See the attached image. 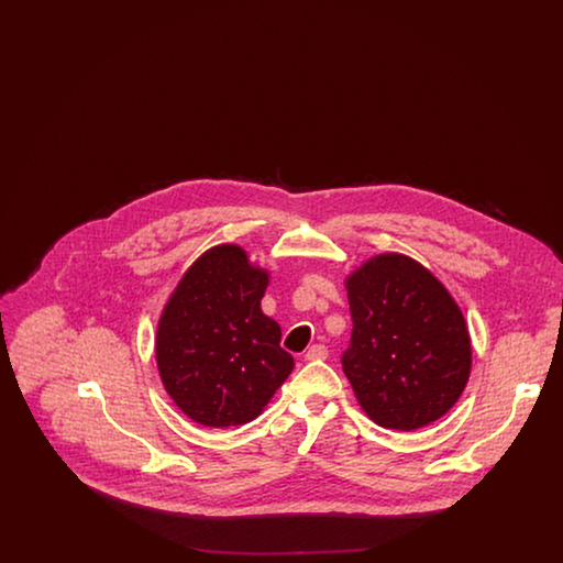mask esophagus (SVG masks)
Instances as JSON below:
<instances>
[{
  "label": "esophagus",
  "instance_id": "34e87169",
  "mask_svg": "<svg viewBox=\"0 0 563 563\" xmlns=\"http://www.w3.org/2000/svg\"><path fill=\"white\" fill-rule=\"evenodd\" d=\"M327 356H329V352H327V349H324L322 344L310 346V349L306 350V354H303L306 361H324Z\"/></svg>",
  "mask_w": 563,
  "mask_h": 563
}]
</instances>
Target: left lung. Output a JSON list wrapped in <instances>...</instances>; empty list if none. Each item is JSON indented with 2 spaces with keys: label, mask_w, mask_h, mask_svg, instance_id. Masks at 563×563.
<instances>
[{
  "label": "left lung",
  "mask_w": 563,
  "mask_h": 563,
  "mask_svg": "<svg viewBox=\"0 0 563 563\" xmlns=\"http://www.w3.org/2000/svg\"><path fill=\"white\" fill-rule=\"evenodd\" d=\"M344 287L352 338L342 365L367 418L395 430L443 418L473 367L468 324L448 287L402 253L369 257Z\"/></svg>",
  "instance_id": "left-lung-1"
}]
</instances>
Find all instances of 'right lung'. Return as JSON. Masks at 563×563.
<instances>
[{
  "label": "right lung",
  "mask_w": 563,
  "mask_h": 563,
  "mask_svg": "<svg viewBox=\"0 0 563 563\" xmlns=\"http://www.w3.org/2000/svg\"><path fill=\"white\" fill-rule=\"evenodd\" d=\"M269 272L241 244H217L181 276L162 308L156 365L189 420L228 429L266 409L294 372L280 324L262 310Z\"/></svg>",
  "instance_id": "1"
}]
</instances>
